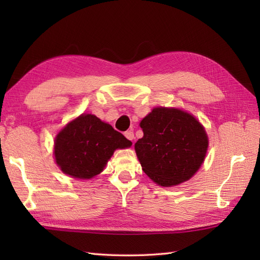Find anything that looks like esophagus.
Listing matches in <instances>:
<instances>
[{"label": "esophagus", "instance_id": "1", "mask_svg": "<svg viewBox=\"0 0 260 260\" xmlns=\"http://www.w3.org/2000/svg\"><path fill=\"white\" fill-rule=\"evenodd\" d=\"M124 135H125V137L127 140H129V141H134V133L132 131H127V132H125L124 133Z\"/></svg>", "mask_w": 260, "mask_h": 260}]
</instances>
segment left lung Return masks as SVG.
<instances>
[{
    "mask_svg": "<svg viewBox=\"0 0 260 260\" xmlns=\"http://www.w3.org/2000/svg\"><path fill=\"white\" fill-rule=\"evenodd\" d=\"M135 151L145 174L162 186L187 181L201 167L208 136L192 115L176 108H154L141 121Z\"/></svg>",
    "mask_w": 260,
    "mask_h": 260,
    "instance_id": "8db88e82",
    "label": "left lung"
}]
</instances>
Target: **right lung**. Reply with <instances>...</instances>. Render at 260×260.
<instances>
[{"label": "right lung", "mask_w": 260, "mask_h": 260, "mask_svg": "<svg viewBox=\"0 0 260 260\" xmlns=\"http://www.w3.org/2000/svg\"><path fill=\"white\" fill-rule=\"evenodd\" d=\"M132 142L95 115L82 114L64 127L54 141V157L63 173L76 179L99 174L116 148Z\"/></svg>", "instance_id": "obj_1"}]
</instances>
